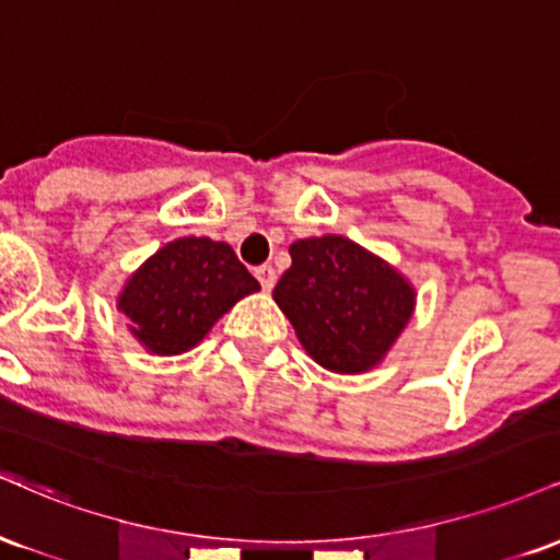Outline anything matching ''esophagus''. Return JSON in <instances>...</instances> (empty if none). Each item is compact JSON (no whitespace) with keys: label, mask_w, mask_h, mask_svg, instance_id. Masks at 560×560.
<instances>
[{"label":"esophagus","mask_w":560,"mask_h":560,"mask_svg":"<svg viewBox=\"0 0 560 560\" xmlns=\"http://www.w3.org/2000/svg\"><path fill=\"white\" fill-rule=\"evenodd\" d=\"M255 276H258L260 287L266 289V292H271L273 284H276V271H273V266H260V268H255Z\"/></svg>","instance_id":"esophagus-1"}]
</instances>
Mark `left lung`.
Segmentation results:
<instances>
[{
    "label": "left lung",
    "mask_w": 560,
    "mask_h": 560,
    "mask_svg": "<svg viewBox=\"0 0 560 560\" xmlns=\"http://www.w3.org/2000/svg\"><path fill=\"white\" fill-rule=\"evenodd\" d=\"M292 266L273 289L300 345L334 374H363L384 361L416 305V289L387 260L347 236L289 247Z\"/></svg>",
    "instance_id": "left-lung-1"
}]
</instances>
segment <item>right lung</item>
<instances>
[{
    "instance_id": "add662e5",
    "label": "right lung",
    "mask_w": 560,
    "mask_h": 560,
    "mask_svg": "<svg viewBox=\"0 0 560 560\" xmlns=\"http://www.w3.org/2000/svg\"><path fill=\"white\" fill-rule=\"evenodd\" d=\"M260 284L226 242L184 236L158 249L118 294L128 331L155 355L191 350L223 313Z\"/></svg>"
}]
</instances>
